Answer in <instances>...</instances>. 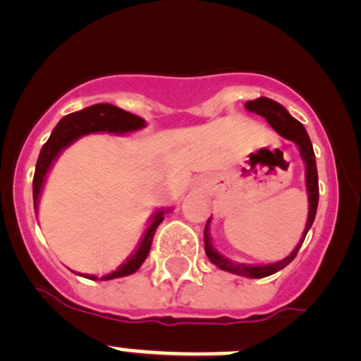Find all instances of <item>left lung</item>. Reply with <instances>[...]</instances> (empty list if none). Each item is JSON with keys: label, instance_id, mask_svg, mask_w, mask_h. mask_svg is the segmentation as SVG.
I'll return each mask as SVG.
<instances>
[{"label": "left lung", "instance_id": "8db88e82", "mask_svg": "<svg viewBox=\"0 0 361 361\" xmlns=\"http://www.w3.org/2000/svg\"><path fill=\"white\" fill-rule=\"evenodd\" d=\"M245 109L251 110V112H256L258 116H263L267 119V123L281 135V137L288 138V140L295 142L300 149V154L303 163H305V180H307V192H309V217H307L305 231H303V237L300 244L293 249L288 258H284L283 262L272 263V265H244V263H233L231 259L224 258L221 252H217V249L214 247L212 242H210L209 237V221H207L205 226V252L209 256L210 262L216 267H219L221 270H226V272L237 274V276L251 277V279H262V277L272 276V274L279 272L284 267L290 265L291 262L297 256L298 249L302 247L303 240H305L307 231L310 230L314 223V217H316L317 210V200H319V185H317V169H316V156H314L312 144H310V138L307 135L305 128L300 121L295 119L293 116H290L286 109H284L281 103L274 102L270 98H258L252 99V102L245 103Z\"/></svg>", "mask_w": 361, "mask_h": 361}]
</instances>
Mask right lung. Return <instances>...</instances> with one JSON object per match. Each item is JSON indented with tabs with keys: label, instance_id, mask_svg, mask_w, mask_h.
<instances>
[{
	"label": "right lung",
	"instance_id": "add662e5",
	"mask_svg": "<svg viewBox=\"0 0 361 361\" xmlns=\"http://www.w3.org/2000/svg\"><path fill=\"white\" fill-rule=\"evenodd\" d=\"M145 126V121L142 117L133 116V114L126 112L123 109H117V106L109 105V103H98V105H91L87 109L80 110V112H73L64 116L59 121L58 126L54 128L52 135L49 137V140L45 142L44 147H42L40 156H38L37 169H35V177H33V202H35V212H37L38 207V196L42 192V185H44L45 176H47L49 169H51L52 161L58 158V154L63 151L64 147L75 142L77 138H80L82 135L87 133H96V131H106V133H128V131L140 130ZM165 219V212H158L152 217V223L149 224L147 231H145L144 238H142L140 245L135 251V255L128 259L124 265H121L116 272L109 274V276H103V281L116 279V277H124L130 276V274L137 272L140 269L142 263L147 258L149 251H151L152 238H154L156 228L161 224V221ZM91 281H98L96 276H84Z\"/></svg>",
	"mask_w": 361,
	"mask_h": 361
}]
</instances>
